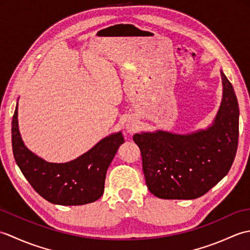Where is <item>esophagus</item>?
<instances>
[{
  "instance_id": "34e87169",
  "label": "esophagus",
  "mask_w": 250,
  "mask_h": 250,
  "mask_svg": "<svg viewBox=\"0 0 250 250\" xmlns=\"http://www.w3.org/2000/svg\"><path fill=\"white\" fill-rule=\"evenodd\" d=\"M125 129H126V131L129 132V133H133V132H135L136 130H137V125L135 124V122H128V124H126V125H125Z\"/></svg>"
}]
</instances>
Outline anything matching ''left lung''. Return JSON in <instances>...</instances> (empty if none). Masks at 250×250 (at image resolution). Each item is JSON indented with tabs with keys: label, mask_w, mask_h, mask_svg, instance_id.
Listing matches in <instances>:
<instances>
[{
	"label": "left lung",
	"mask_w": 250,
	"mask_h": 250,
	"mask_svg": "<svg viewBox=\"0 0 250 250\" xmlns=\"http://www.w3.org/2000/svg\"><path fill=\"white\" fill-rule=\"evenodd\" d=\"M222 101L213 125L190 134L158 130L133 135L150 192L160 199L192 200L204 195L230 171L238 144L237 99L220 71Z\"/></svg>",
	"instance_id": "1"
}]
</instances>
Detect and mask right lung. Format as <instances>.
Listing matches in <instances>:
<instances>
[{"label": "right lung", "mask_w": 250, "mask_h": 250, "mask_svg": "<svg viewBox=\"0 0 250 250\" xmlns=\"http://www.w3.org/2000/svg\"><path fill=\"white\" fill-rule=\"evenodd\" d=\"M124 142L118 132L100 141L75 160L50 163L23 144L18 126V103L13 116L12 145L16 163L36 192L52 204L83 205L99 200L104 192L106 172Z\"/></svg>", "instance_id": "obj_1"}]
</instances>
